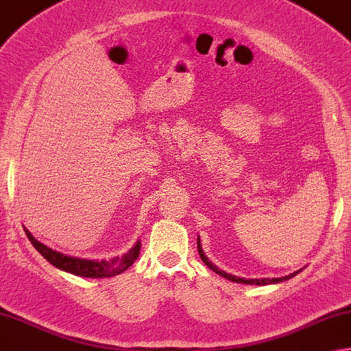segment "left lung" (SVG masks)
Masks as SVG:
<instances>
[{
	"instance_id": "8db88e82",
	"label": "left lung",
	"mask_w": 351,
	"mask_h": 351,
	"mask_svg": "<svg viewBox=\"0 0 351 351\" xmlns=\"http://www.w3.org/2000/svg\"><path fill=\"white\" fill-rule=\"evenodd\" d=\"M197 248H198L199 257H202V261L206 263L207 267H209L212 271H215V273H217V274H219L221 277H224V278H227V280H232V282H236V283H247V285H271V283H280V282H285V280H289L291 277H294L295 274H298V271H297V273H292V274H289V276H285V277H280V278H250V280H247V278H241V277H236V276H232V274H227L226 271H221V269H218L215 265H213V263H212L209 259H207L206 254L203 253L202 245H199V239H198V242H197Z\"/></svg>"
}]
</instances>
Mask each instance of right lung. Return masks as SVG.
Here are the masks:
<instances>
[{
	"instance_id": "1",
	"label": "right lung",
	"mask_w": 351,
	"mask_h": 351,
	"mask_svg": "<svg viewBox=\"0 0 351 351\" xmlns=\"http://www.w3.org/2000/svg\"><path fill=\"white\" fill-rule=\"evenodd\" d=\"M27 238L30 239L33 247L38 250V252L45 257V259L59 268L62 271H66V273L80 276V277H94V278H101V277H113L121 273H124L127 268L133 265V262L138 259L141 244L138 242L130 252H127L124 256L113 257L110 261H88V259H78V257H71L66 254H62L59 252H54V250L48 248L47 245L42 244V242L36 241L34 236L25 230Z\"/></svg>"
}]
</instances>
